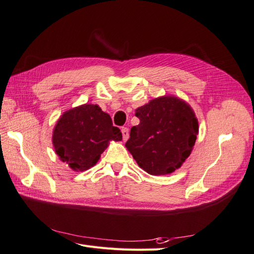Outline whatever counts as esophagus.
<instances>
[{"label":"esophagus","instance_id":"34e87169","mask_svg":"<svg viewBox=\"0 0 254 254\" xmlns=\"http://www.w3.org/2000/svg\"><path fill=\"white\" fill-rule=\"evenodd\" d=\"M122 134H123V140H124V141H127V140H128V136H129L128 128H126V127H123V128H122Z\"/></svg>","mask_w":254,"mask_h":254}]
</instances>
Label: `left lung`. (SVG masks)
Returning a JSON list of instances; mask_svg holds the SVG:
<instances>
[{
  "instance_id": "8db88e82",
  "label": "left lung",
  "mask_w": 254,
  "mask_h": 254,
  "mask_svg": "<svg viewBox=\"0 0 254 254\" xmlns=\"http://www.w3.org/2000/svg\"><path fill=\"white\" fill-rule=\"evenodd\" d=\"M140 124L125 146L137 165L153 176L168 175L190 157L199 132L191 107L174 95L153 98L135 110Z\"/></svg>"
}]
</instances>
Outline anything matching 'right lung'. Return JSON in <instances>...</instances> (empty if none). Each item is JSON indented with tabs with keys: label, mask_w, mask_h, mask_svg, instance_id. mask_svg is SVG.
Listing matches in <instances>:
<instances>
[{
	"label": "right lung",
	"mask_w": 254,
	"mask_h": 254,
	"mask_svg": "<svg viewBox=\"0 0 254 254\" xmlns=\"http://www.w3.org/2000/svg\"><path fill=\"white\" fill-rule=\"evenodd\" d=\"M52 141L60 161L83 172L97 163L110 141H122V132L98 105L83 104L61 115Z\"/></svg>",
	"instance_id": "obj_1"
}]
</instances>
